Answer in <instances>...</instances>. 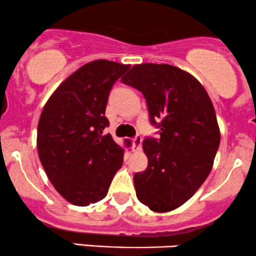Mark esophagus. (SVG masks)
I'll use <instances>...</instances> for the list:
<instances>
[{
    "instance_id": "1",
    "label": "esophagus",
    "mask_w": 256,
    "mask_h": 256,
    "mask_svg": "<svg viewBox=\"0 0 256 256\" xmlns=\"http://www.w3.org/2000/svg\"><path fill=\"white\" fill-rule=\"evenodd\" d=\"M141 144H142V138L139 136H135L133 141H132V150H133V152H136L139 151V150L141 148Z\"/></svg>"
}]
</instances>
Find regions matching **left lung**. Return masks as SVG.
Instances as JSON below:
<instances>
[{"label": "left lung", "instance_id": "obj_1", "mask_svg": "<svg viewBox=\"0 0 256 256\" xmlns=\"http://www.w3.org/2000/svg\"><path fill=\"white\" fill-rule=\"evenodd\" d=\"M146 98L150 118L160 139H145L148 159L134 175L136 196L153 212L182 206L211 172L220 130L208 93L188 72L170 64L141 63L121 79Z\"/></svg>", "mask_w": 256, "mask_h": 256}]
</instances>
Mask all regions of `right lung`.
Here are the masks:
<instances>
[{
	"label": "right lung",
	"instance_id": "right-lung-1",
	"mask_svg": "<svg viewBox=\"0 0 256 256\" xmlns=\"http://www.w3.org/2000/svg\"><path fill=\"white\" fill-rule=\"evenodd\" d=\"M129 67L108 60L86 63L60 84L39 117L40 163L58 194L75 206L104 199L122 166L123 148L102 134L109 126L108 96Z\"/></svg>",
	"mask_w": 256,
	"mask_h": 256
}]
</instances>
